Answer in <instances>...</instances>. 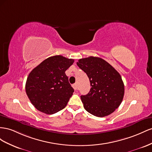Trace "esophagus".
<instances>
[{"instance_id":"obj_1","label":"esophagus","mask_w":152,"mask_h":152,"mask_svg":"<svg viewBox=\"0 0 152 152\" xmlns=\"http://www.w3.org/2000/svg\"><path fill=\"white\" fill-rule=\"evenodd\" d=\"M72 87H73V88L75 89V90H76L77 89V83L73 84V85H72Z\"/></svg>"}]
</instances>
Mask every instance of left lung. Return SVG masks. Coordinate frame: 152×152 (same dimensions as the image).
I'll list each match as a JSON object with an SVG mask.
<instances>
[{
	"label": "left lung",
	"instance_id": "1",
	"mask_svg": "<svg viewBox=\"0 0 152 152\" xmlns=\"http://www.w3.org/2000/svg\"><path fill=\"white\" fill-rule=\"evenodd\" d=\"M76 64L87 75L90 83L88 94L81 95L85 109L97 117L111 114L124 95V84L118 72L99 57L81 58Z\"/></svg>",
	"mask_w": 152,
	"mask_h": 152
}]
</instances>
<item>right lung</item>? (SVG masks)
I'll use <instances>...</instances> for the list:
<instances>
[{
  "label": "right lung",
  "instance_id": "add662e5",
  "mask_svg": "<svg viewBox=\"0 0 152 152\" xmlns=\"http://www.w3.org/2000/svg\"><path fill=\"white\" fill-rule=\"evenodd\" d=\"M73 63V59L55 55L45 59L30 72L26 94L37 110L52 115L66 106L74 89L65 72Z\"/></svg>",
  "mask_w": 152,
  "mask_h": 152
}]
</instances>
